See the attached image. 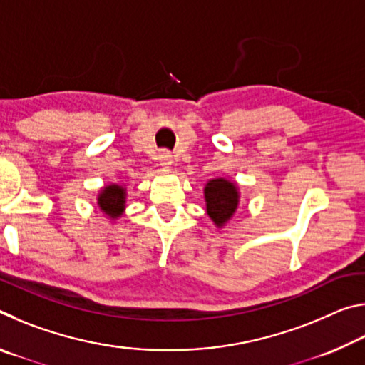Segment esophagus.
<instances>
[{
    "label": "esophagus",
    "mask_w": 365,
    "mask_h": 365,
    "mask_svg": "<svg viewBox=\"0 0 365 365\" xmlns=\"http://www.w3.org/2000/svg\"><path fill=\"white\" fill-rule=\"evenodd\" d=\"M158 159H159V164L163 165V168H170L172 165V154L169 151H160Z\"/></svg>",
    "instance_id": "obj_1"
}]
</instances>
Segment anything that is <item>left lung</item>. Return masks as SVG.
I'll return each mask as SVG.
<instances>
[{
	"label": "left lung",
	"instance_id": "1",
	"mask_svg": "<svg viewBox=\"0 0 365 365\" xmlns=\"http://www.w3.org/2000/svg\"><path fill=\"white\" fill-rule=\"evenodd\" d=\"M205 197L207 215L215 225L222 227L237 211L240 195L233 182H228L225 178H214L206 185Z\"/></svg>",
	"mask_w": 365,
	"mask_h": 365
}]
</instances>
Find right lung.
Returning a JSON list of instances; mask_svg holds the SVG:
<instances>
[{"label": "right lung", "instance_id": "1", "mask_svg": "<svg viewBox=\"0 0 365 365\" xmlns=\"http://www.w3.org/2000/svg\"><path fill=\"white\" fill-rule=\"evenodd\" d=\"M98 205H100L101 211L109 215L110 219H117L122 215L123 207H125V190L119 185H109L101 190L100 196H98Z\"/></svg>", "mask_w": 365, "mask_h": 365}]
</instances>
